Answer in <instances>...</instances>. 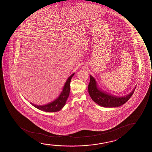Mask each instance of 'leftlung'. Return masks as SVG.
I'll use <instances>...</instances> for the list:
<instances>
[{
    "label": "left lung",
    "instance_id": "8db88e82",
    "mask_svg": "<svg viewBox=\"0 0 152 152\" xmlns=\"http://www.w3.org/2000/svg\"><path fill=\"white\" fill-rule=\"evenodd\" d=\"M90 80L88 85L90 96L94 102L104 107H116L122 105L131 98L135 90V87L130 94L123 96L110 94L100 89L92 76L90 75Z\"/></svg>",
    "mask_w": 152,
    "mask_h": 152
}]
</instances>
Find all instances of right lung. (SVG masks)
<instances>
[{
	"instance_id": "1",
	"label": "right lung",
	"mask_w": 152,
	"mask_h": 152,
	"mask_svg": "<svg viewBox=\"0 0 152 152\" xmlns=\"http://www.w3.org/2000/svg\"><path fill=\"white\" fill-rule=\"evenodd\" d=\"M74 74L75 73H73L67 78L60 95L52 102L41 105L34 104L31 102L30 103L36 108L46 112H54L60 110L65 106L69 97L70 92V83Z\"/></svg>"
}]
</instances>
